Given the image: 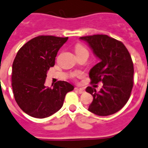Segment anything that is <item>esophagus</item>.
<instances>
[{"label":"esophagus","mask_w":148,"mask_h":148,"mask_svg":"<svg viewBox=\"0 0 148 148\" xmlns=\"http://www.w3.org/2000/svg\"><path fill=\"white\" fill-rule=\"evenodd\" d=\"M75 89L77 90V91H78V92H79V94H83L85 92V90L82 88H75Z\"/></svg>","instance_id":"1"}]
</instances>
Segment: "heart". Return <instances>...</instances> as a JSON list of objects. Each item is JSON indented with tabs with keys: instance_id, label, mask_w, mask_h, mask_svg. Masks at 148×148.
Returning a JSON list of instances; mask_svg holds the SVG:
<instances>
[{
	"instance_id": "1",
	"label": "heart",
	"mask_w": 148,
	"mask_h": 148,
	"mask_svg": "<svg viewBox=\"0 0 148 148\" xmlns=\"http://www.w3.org/2000/svg\"><path fill=\"white\" fill-rule=\"evenodd\" d=\"M75 52L76 53H80L86 52L88 53L87 50L86 49V47L83 45H82L81 44H77L75 47Z\"/></svg>"
}]
</instances>
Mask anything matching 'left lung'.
<instances>
[{"label":"left lung","instance_id":"obj_1","mask_svg":"<svg viewBox=\"0 0 148 148\" xmlns=\"http://www.w3.org/2000/svg\"><path fill=\"white\" fill-rule=\"evenodd\" d=\"M79 38L88 44L100 60L89 71L91 83H103L98 92L91 86L86 89L93 96L88 111L100 116L112 115L123 108L130 97L134 74L130 54L121 42L107 35Z\"/></svg>","mask_w":148,"mask_h":148}]
</instances>
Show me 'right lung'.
<instances>
[{
	"instance_id": "add662e5",
	"label": "right lung",
	"mask_w": 148,
	"mask_h": 148,
	"mask_svg": "<svg viewBox=\"0 0 148 148\" xmlns=\"http://www.w3.org/2000/svg\"><path fill=\"white\" fill-rule=\"evenodd\" d=\"M69 37L38 36L18 51L12 64V86L15 100L27 115L47 118L60 110L65 95L74 89L68 82L45 86L47 72L54 66L55 58Z\"/></svg>"
}]
</instances>
